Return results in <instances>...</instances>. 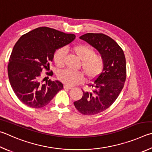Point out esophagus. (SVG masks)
Here are the masks:
<instances>
[{
	"label": "esophagus",
	"mask_w": 152,
	"mask_h": 152,
	"mask_svg": "<svg viewBox=\"0 0 152 152\" xmlns=\"http://www.w3.org/2000/svg\"><path fill=\"white\" fill-rule=\"evenodd\" d=\"M64 89H72V87H70V86H66V85H65V86H64Z\"/></svg>",
	"instance_id": "34e87169"
}]
</instances>
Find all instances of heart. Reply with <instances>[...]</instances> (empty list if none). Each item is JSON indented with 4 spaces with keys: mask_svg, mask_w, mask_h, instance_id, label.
Here are the masks:
<instances>
[{
    "mask_svg": "<svg viewBox=\"0 0 152 152\" xmlns=\"http://www.w3.org/2000/svg\"><path fill=\"white\" fill-rule=\"evenodd\" d=\"M73 51L81 60V67L88 78H94L102 71L103 60L101 55L95 54L94 49L87 45H78L73 48ZM66 51L64 49H58L54 53L53 59L58 66L64 65ZM58 78L66 85L73 86L83 81V75L81 72L71 70H63L58 74Z\"/></svg>",
    "mask_w": 152,
    "mask_h": 152,
    "instance_id": "heart-1",
    "label": "heart"
}]
</instances>
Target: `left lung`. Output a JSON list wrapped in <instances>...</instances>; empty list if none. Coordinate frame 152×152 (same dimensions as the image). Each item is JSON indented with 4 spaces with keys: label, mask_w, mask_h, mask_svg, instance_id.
<instances>
[{
    "label": "left lung",
    "mask_w": 152,
    "mask_h": 152,
    "mask_svg": "<svg viewBox=\"0 0 152 152\" xmlns=\"http://www.w3.org/2000/svg\"><path fill=\"white\" fill-rule=\"evenodd\" d=\"M79 38L97 49L103 60L102 72L89 85L94 91H83L81 99L74 102L79 112L91 115L107 110L119 96L126 79V57L119 45L104 34L87 33Z\"/></svg>",
    "instance_id": "8db88e82"
}]
</instances>
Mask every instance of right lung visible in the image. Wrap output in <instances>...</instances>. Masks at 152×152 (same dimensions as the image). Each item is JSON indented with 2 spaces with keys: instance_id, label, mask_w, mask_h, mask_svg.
Segmentation results:
<instances>
[{
  "instance_id": "add662e5",
  "label": "right lung",
  "mask_w": 152,
  "mask_h": 152,
  "mask_svg": "<svg viewBox=\"0 0 152 152\" xmlns=\"http://www.w3.org/2000/svg\"><path fill=\"white\" fill-rule=\"evenodd\" d=\"M75 39L73 34L45 26L37 28L20 37L10 55L8 75L13 91L21 102L33 108L45 107L63 89L59 81L49 79L42 83L40 77L42 69L49 68L56 50Z\"/></svg>"
}]
</instances>
